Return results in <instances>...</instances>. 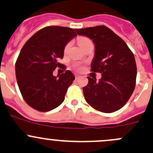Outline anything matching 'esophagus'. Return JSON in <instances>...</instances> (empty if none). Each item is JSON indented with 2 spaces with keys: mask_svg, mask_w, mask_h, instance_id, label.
Here are the masks:
<instances>
[{
  "mask_svg": "<svg viewBox=\"0 0 153 153\" xmlns=\"http://www.w3.org/2000/svg\"><path fill=\"white\" fill-rule=\"evenodd\" d=\"M78 78H80L79 75H75V80H78Z\"/></svg>",
  "mask_w": 153,
  "mask_h": 153,
  "instance_id": "obj_1",
  "label": "esophagus"
}]
</instances>
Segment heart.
<instances>
[{
	"label": "heart",
	"instance_id": "obj_1",
	"mask_svg": "<svg viewBox=\"0 0 153 153\" xmlns=\"http://www.w3.org/2000/svg\"><path fill=\"white\" fill-rule=\"evenodd\" d=\"M77 41H78V45L82 48L84 45H86L88 42H89V41H91L89 39V38H86V37H79V38H78V39H77ZM68 46L69 45H67V47L65 48V50L67 49Z\"/></svg>",
	"mask_w": 153,
	"mask_h": 153
}]
</instances>
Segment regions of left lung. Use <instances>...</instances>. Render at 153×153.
I'll list each match as a JSON object with an SVG mask.
<instances>
[{
	"instance_id": "left-lung-1",
	"label": "left lung",
	"mask_w": 153,
	"mask_h": 153,
	"mask_svg": "<svg viewBox=\"0 0 153 153\" xmlns=\"http://www.w3.org/2000/svg\"><path fill=\"white\" fill-rule=\"evenodd\" d=\"M79 35L92 40L95 56L91 71L101 73V78L87 77L83 87L84 98L92 107L111 113L123 107L133 92L137 67L135 57L126 43L105 26L76 29Z\"/></svg>"
}]
</instances>
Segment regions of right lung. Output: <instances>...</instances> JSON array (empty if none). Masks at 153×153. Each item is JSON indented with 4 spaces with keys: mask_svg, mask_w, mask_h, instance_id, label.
<instances>
[{
    "mask_svg": "<svg viewBox=\"0 0 153 153\" xmlns=\"http://www.w3.org/2000/svg\"><path fill=\"white\" fill-rule=\"evenodd\" d=\"M75 36V29L50 26L34 34L21 49L15 75L24 101L33 109L47 112L64 101L75 76L69 70L59 77L52 72L63 67L57 61L63 58L64 47Z\"/></svg>",
    "mask_w": 153,
    "mask_h": 153,
    "instance_id": "obj_1",
    "label": "right lung"
}]
</instances>
